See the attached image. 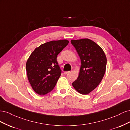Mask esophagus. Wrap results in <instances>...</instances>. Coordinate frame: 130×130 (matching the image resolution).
<instances>
[{"label": "esophagus", "instance_id": "34e87169", "mask_svg": "<svg viewBox=\"0 0 130 130\" xmlns=\"http://www.w3.org/2000/svg\"><path fill=\"white\" fill-rule=\"evenodd\" d=\"M70 73V72H64V75H66V74H67L68 73Z\"/></svg>", "mask_w": 130, "mask_h": 130}]
</instances>
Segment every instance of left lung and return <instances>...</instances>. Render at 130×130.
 I'll return each mask as SVG.
<instances>
[{"label": "left lung", "mask_w": 130, "mask_h": 130, "mask_svg": "<svg viewBox=\"0 0 130 130\" xmlns=\"http://www.w3.org/2000/svg\"><path fill=\"white\" fill-rule=\"evenodd\" d=\"M71 43L81 62L78 76L72 85L78 93L87 95L95 89L103 79L107 58L101 47L89 39L72 40Z\"/></svg>", "instance_id": "1"}]
</instances>
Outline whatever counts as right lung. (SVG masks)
<instances>
[{
	"mask_svg": "<svg viewBox=\"0 0 130 130\" xmlns=\"http://www.w3.org/2000/svg\"><path fill=\"white\" fill-rule=\"evenodd\" d=\"M67 40L52 41L35 48L26 63L27 76L33 90L45 95L54 89L61 74L57 56L68 45Z\"/></svg>",
	"mask_w": 130,
	"mask_h": 130,
	"instance_id": "add662e5",
	"label": "right lung"
}]
</instances>
